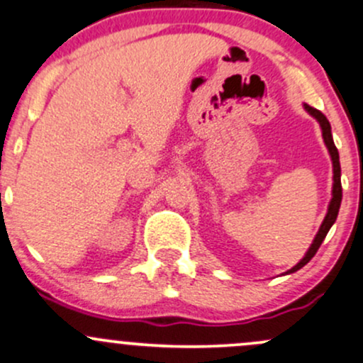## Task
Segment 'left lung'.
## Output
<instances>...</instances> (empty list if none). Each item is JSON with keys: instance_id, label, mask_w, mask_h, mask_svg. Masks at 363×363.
<instances>
[{"instance_id": "8db88e82", "label": "left lung", "mask_w": 363, "mask_h": 363, "mask_svg": "<svg viewBox=\"0 0 363 363\" xmlns=\"http://www.w3.org/2000/svg\"><path fill=\"white\" fill-rule=\"evenodd\" d=\"M305 108L308 112H310L311 116H313L315 119L320 123L322 126V136H323V142H325L327 149L330 152V157H333V166H334V186H333V201H330L329 204V211L325 214V220H323L320 230H318L317 237H315L313 244H311V247L308 249V252L305 255V258L299 261L298 264H296L294 268H291L287 274H292V272L299 270V268H303L305 264L313 258L315 255H317L318 247H320V244L323 242V239H325L327 232H329L330 227L334 225V221H336L337 218V213H339V206H341V199H342V190H341V166H339V152L336 149V145H334V140H333V133H330V124L329 121H327L325 116L322 114L320 111H317V108L310 107V105L305 104Z\"/></svg>"}]
</instances>
